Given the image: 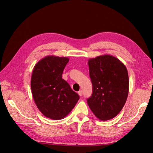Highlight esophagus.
I'll return each mask as SVG.
<instances>
[{"instance_id":"obj_1","label":"esophagus","mask_w":153,"mask_h":153,"mask_svg":"<svg viewBox=\"0 0 153 153\" xmlns=\"http://www.w3.org/2000/svg\"><path fill=\"white\" fill-rule=\"evenodd\" d=\"M78 95H79L80 96H82V91H79L78 92Z\"/></svg>"}]
</instances>
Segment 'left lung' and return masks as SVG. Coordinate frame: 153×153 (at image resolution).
Instances as JSON below:
<instances>
[{"instance_id": "1", "label": "left lung", "mask_w": 153, "mask_h": 153, "mask_svg": "<svg viewBox=\"0 0 153 153\" xmlns=\"http://www.w3.org/2000/svg\"><path fill=\"white\" fill-rule=\"evenodd\" d=\"M92 94L87 104L101 121L115 117L126 103L129 92L127 69L117 58L103 55L88 60Z\"/></svg>"}]
</instances>
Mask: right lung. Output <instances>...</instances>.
<instances>
[{
	"label": "right lung",
	"mask_w": 153,
	"mask_h": 153,
	"mask_svg": "<svg viewBox=\"0 0 153 153\" xmlns=\"http://www.w3.org/2000/svg\"><path fill=\"white\" fill-rule=\"evenodd\" d=\"M69 60L48 55L41 59L32 71L30 87L34 102L44 116L53 120L65 117L80 98L62 78Z\"/></svg>",
	"instance_id": "obj_1"
}]
</instances>
